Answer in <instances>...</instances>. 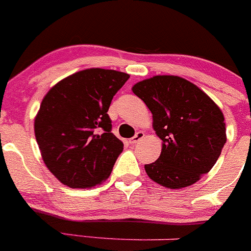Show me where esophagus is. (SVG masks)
I'll return each instance as SVG.
<instances>
[{"mask_svg":"<svg viewBox=\"0 0 251 251\" xmlns=\"http://www.w3.org/2000/svg\"><path fill=\"white\" fill-rule=\"evenodd\" d=\"M143 137H144V133L142 132V131H138V132L136 133V135L130 140V144H136L137 142H140Z\"/></svg>","mask_w":251,"mask_h":251,"instance_id":"obj_1","label":"esophagus"}]
</instances>
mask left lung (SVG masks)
I'll use <instances>...</instances> for the list:
<instances>
[{"mask_svg": "<svg viewBox=\"0 0 251 251\" xmlns=\"http://www.w3.org/2000/svg\"><path fill=\"white\" fill-rule=\"evenodd\" d=\"M132 91L151 111L154 130L163 140L158 160L144 165L147 175L173 189L196 183L226 143L222 111L201 88L173 75L147 78Z\"/></svg>", "mask_w": 251, "mask_h": 251, "instance_id": "left-lung-1", "label": "left lung"}]
</instances>
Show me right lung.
<instances>
[{
  "instance_id": "right-lung-1",
  "label": "right lung",
  "mask_w": 251,
  "mask_h": 251,
  "mask_svg": "<svg viewBox=\"0 0 251 251\" xmlns=\"http://www.w3.org/2000/svg\"><path fill=\"white\" fill-rule=\"evenodd\" d=\"M130 75L95 68L53 86L35 119L42 159L63 184L91 188L109 177L124 144L111 132L108 109Z\"/></svg>"
}]
</instances>
